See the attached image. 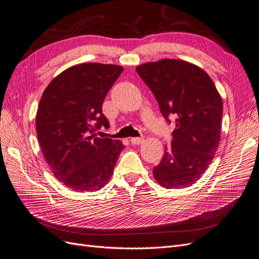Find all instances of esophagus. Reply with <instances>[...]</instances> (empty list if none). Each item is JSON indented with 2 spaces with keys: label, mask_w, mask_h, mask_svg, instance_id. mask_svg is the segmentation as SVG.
Returning a JSON list of instances; mask_svg holds the SVG:
<instances>
[{
  "label": "esophagus",
  "mask_w": 259,
  "mask_h": 259,
  "mask_svg": "<svg viewBox=\"0 0 259 259\" xmlns=\"http://www.w3.org/2000/svg\"><path fill=\"white\" fill-rule=\"evenodd\" d=\"M130 142L132 144H136V145H139V144H142L144 142V139L143 138H132L130 140Z\"/></svg>",
  "instance_id": "1"
}]
</instances>
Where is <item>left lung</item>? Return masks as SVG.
<instances>
[{"instance_id": "1", "label": "left lung", "mask_w": 259, "mask_h": 259, "mask_svg": "<svg viewBox=\"0 0 259 259\" xmlns=\"http://www.w3.org/2000/svg\"><path fill=\"white\" fill-rule=\"evenodd\" d=\"M151 89L167 121L176 117L171 146L153 169L166 189L195 183L208 168L218 149L223 99L211 78L198 66L165 58L136 68Z\"/></svg>"}]
</instances>
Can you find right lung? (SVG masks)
I'll return each mask as SVG.
<instances>
[{
	"label": "right lung",
	"mask_w": 259,
	"mask_h": 259,
	"mask_svg": "<svg viewBox=\"0 0 259 259\" xmlns=\"http://www.w3.org/2000/svg\"><path fill=\"white\" fill-rule=\"evenodd\" d=\"M123 68L100 63L71 66L44 90L35 116L40 147L57 180L72 191H98L112 177L124 145L102 139L109 127L102 105Z\"/></svg>",
	"instance_id": "obj_1"
}]
</instances>
